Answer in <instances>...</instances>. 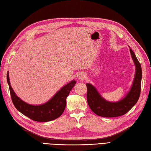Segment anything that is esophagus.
<instances>
[{
	"instance_id": "obj_1",
	"label": "esophagus",
	"mask_w": 151,
	"mask_h": 151,
	"mask_svg": "<svg viewBox=\"0 0 151 151\" xmlns=\"http://www.w3.org/2000/svg\"><path fill=\"white\" fill-rule=\"evenodd\" d=\"M85 77H86V76H85V74L83 73H79V74L78 75V79H81V80H83V79H85Z\"/></svg>"
}]
</instances>
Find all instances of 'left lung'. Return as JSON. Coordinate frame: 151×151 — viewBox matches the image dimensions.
<instances>
[{
	"label": "left lung",
	"instance_id": "left-lung-1",
	"mask_svg": "<svg viewBox=\"0 0 151 151\" xmlns=\"http://www.w3.org/2000/svg\"><path fill=\"white\" fill-rule=\"evenodd\" d=\"M129 50L135 66V73L132 86L124 98L118 102H109L102 97L93 85L86 83L88 104L96 115L105 118H114L124 115L138 101L141 93L142 70L135 53L131 49Z\"/></svg>",
	"mask_w": 151,
	"mask_h": 151
}]
</instances>
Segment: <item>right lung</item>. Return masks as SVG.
<instances>
[{"label":"right lung","instance_id":"right-lung-1","mask_svg":"<svg viewBox=\"0 0 151 151\" xmlns=\"http://www.w3.org/2000/svg\"><path fill=\"white\" fill-rule=\"evenodd\" d=\"M6 78L14 106L23 114L36 122H49L60 117L64 112L66 107L67 96L76 83V81L73 80L64 85L46 103L40 105H31L23 101L16 95L10 85L8 72Z\"/></svg>","mask_w":151,"mask_h":151}]
</instances>
